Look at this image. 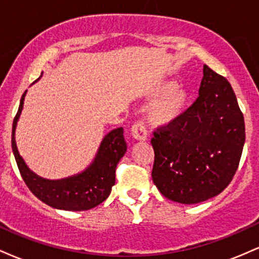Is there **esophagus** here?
<instances>
[{"mask_svg":"<svg viewBox=\"0 0 259 259\" xmlns=\"http://www.w3.org/2000/svg\"><path fill=\"white\" fill-rule=\"evenodd\" d=\"M132 135L133 138L138 141H144L146 140V126H145L144 121L139 120L132 126Z\"/></svg>","mask_w":259,"mask_h":259,"instance_id":"esophagus-1","label":"esophagus"}]
</instances>
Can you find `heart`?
<instances>
[{
	"instance_id": "heart-1",
	"label": "heart",
	"mask_w": 259,
	"mask_h": 259,
	"mask_svg": "<svg viewBox=\"0 0 259 259\" xmlns=\"http://www.w3.org/2000/svg\"><path fill=\"white\" fill-rule=\"evenodd\" d=\"M151 96L158 99L152 106L150 120L154 125L165 126L178 120L189 106L190 95L185 89L178 88L174 80L159 82L153 89Z\"/></svg>"
}]
</instances>
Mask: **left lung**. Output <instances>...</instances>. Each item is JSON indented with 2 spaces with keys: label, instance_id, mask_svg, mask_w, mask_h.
I'll return each mask as SVG.
<instances>
[{
  "label": "left lung",
  "instance_id": "obj_1",
  "mask_svg": "<svg viewBox=\"0 0 259 259\" xmlns=\"http://www.w3.org/2000/svg\"><path fill=\"white\" fill-rule=\"evenodd\" d=\"M198 94L179 119L157 127L151 140L154 185L184 204L221 194L236 173L245 144V120L230 82L204 65Z\"/></svg>",
  "mask_w": 259,
  "mask_h": 259
}]
</instances>
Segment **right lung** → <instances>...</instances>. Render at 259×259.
I'll use <instances>...</instances> for the list:
<instances>
[{
	"instance_id": "1",
	"label": "right lung",
	"mask_w": 259,
	"mask_h": 259,
	"mask_svg": "<svg viewBox=\"0 0 259 259\" xmlns=\"http://www.w3.org/2000/svg\"><path fill=\"white\" fill-rule=\"evenodd\" d=\"M26 91L20 100L19 108L12 127V150L20 175L29 190L40 201L53 208L64 210H88L99 206L108 197L115 184V168L126 152L123 127L109 132L101 142L99 152L90 167L82 173L61 180H47L32 173L18 152L16 126L22 113Z\"/></svg>"
}]
</instances>
